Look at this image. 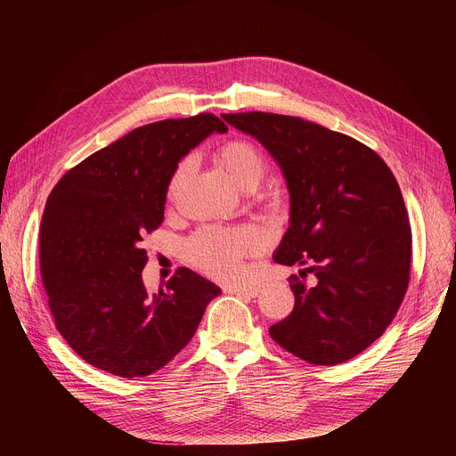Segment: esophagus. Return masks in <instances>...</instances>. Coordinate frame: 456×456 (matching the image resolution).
Returning <instances> with one entry per match:
<instances>
[{
    "label": "esophagus",
    "mask_w": 456,
    "mask_h": 456,
    "mask_svg": "<svg viewBox=\"0 0 456 456\" xmlns=\"http://www.w3.org/2000/svg\"><path fill=\"white\" fill-rule=\"evenodd\" d=\"M229 292L240 296V297H256L257 296V289L256 287H236V289H229Z\"/></svg>",
    "instance_id": "obj_1"
}]
</instances>
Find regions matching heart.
Returning <instances> with one entry per match:
<instances>
[{
    "mask_svg": "<svg viewBox=\"0 0 456 456\" xmlns=\"http://www.w3.org/2000/svg\"><path fill=\"white\" fill-rule=\"evenodd\" d=\"M218 159L232 182L252 191L267 175V160L250 141L231 139L218 148ZM197 169L194 157H183L173 169L167 182V200L176 202ZM262 247V238L250 227H204L185 243L189 262L206 274L232 281L243 273V259Z\"/></svg>",
    "mask_w": 456,
    "mask_h": 456,
    "instance_id": "heart-1",
    "label": "heart"
}]
</instances>
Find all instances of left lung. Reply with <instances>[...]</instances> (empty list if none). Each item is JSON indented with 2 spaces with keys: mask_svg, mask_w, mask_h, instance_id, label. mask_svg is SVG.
<instances>
[{
  "mask_svg": "<svg viewBox=\"0 0 456 456\" xmlns=\"http://www.w3.org/2000/svg\"><path fill=\"white\" fill-rule=\"evenodd\" d=\"M222 118L262 142L287 180L290 220L274 262L310 264L299 276H315L314 287L290 276L296 305L271 338L317 366L359 355L394 321L410 283L411 227L392 169L362 142L299 117Z\"/></svg>",
  "mask_w": 456,
  "mask_h": 456,
  "instance_id": "obj_1",
  "label": "left lung"
}]
</instances>
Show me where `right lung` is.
<instances>
[{
	"instance_id": "obj_1",
	"label": "right lung",
	"mask_w": 456,
	"mask_h": 456,
	"mask_svg": "<svg viewBox=\"0 0 456 456\" xmlns=\"http://www.w3.org/2000/svg\"><path fill=\"white\" fill-rule=\"evenodd\" d=\"M213 132H227L213 113L141 126L52 189L39 229L41 280L59 334L88 364L122 379L155 373L222 292L185 267L153 296L142 281V241L164 220L169 176Z\"/></svg>"
}]
</instances>
